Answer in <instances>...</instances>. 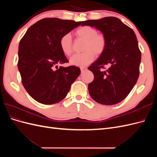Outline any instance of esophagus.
Here are the masks:
<instances>
[{"instance_id":"esophagus-1","label":"esophagus","mask_w":157,"mask_h":157,"mask_svg":"<svg viewBox=\"0 0 157 157\" xmlns=\"http://www.w3.org/2000/svg\"><path fill=\"white\" fill-rule=\"evenodd\" d=\"M80 70H81L82 73H84L87 70V68L85 67H80Z\"/></svg>"}]
</instances>
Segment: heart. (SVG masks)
I'll return each mask as SVG.
<instances>
[{
  "label": "heart",
  "instance_id": "b5f03b06",
  "mask_svg": "<svg viewBox=\"0 0 157 157\" xmlns=\"http://www.w3.org/2000/svg\"><path fill=\"white\" fill-rule=\"evenodd\" d=\"M78 39L85 40L83 46L84 52L73 55L70 59L71 65L83 67L91 63L94 60L95 55L100 56L105 52L107 47V39L101 33H98L94 27L84 25L75 31ZM61 51L66 56H70L73 52L72 38L69 34L63 35L59 40Z\"/></svg>",
  "mask_w": 157,
  "mask_h": 157
}]
</instances>
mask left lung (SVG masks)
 I'll return each instance as SVG.
<instances>
[{"mask_svg":"<svg viewBox=\"0 0 157 157\" xmlns=\"http://www.w3.org/2000/svg\"><path fill=\"white\" fill-rule=\"evenodd\" d=\"M81 24L95 27L107 39L105 52L88 67L94 75L88 84L90 96L103 105L119 103L128 96L140 75L141 54L135 33L115 17L87 20ZM106 64L110 67L103 71Z\"/></svg>","mask_w":157,"mask_h":157,"instance_id":"obj_1","label":"left lung"}]
</instances>
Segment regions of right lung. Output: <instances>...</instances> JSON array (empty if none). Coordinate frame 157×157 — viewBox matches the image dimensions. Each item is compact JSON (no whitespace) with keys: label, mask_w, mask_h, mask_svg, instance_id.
I'll list each match as a JSON object with an SVG mask.
<instances>
[{"label":"right lung","mask_w":157,"mask_h":157,"mask_svg":"<svg viewBox=\"0 0 157 157\" xmlns=\"http://www.w3.org/2000/svg\"><path fill=\"white\" fill-rule=\"evenodd\" d=\"M82 22L44 18L31 25L22 37L17 67L23 86L36 101L51 105L63 100L80 75L78 67L58 68L57 65L69 62L60 48L61 37Z\"/></svg>","instance_id":"obj_1"}]
</instances>
